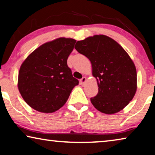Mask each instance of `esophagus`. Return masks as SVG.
Returning a JSON list of instances; mask_svg holds the SVG:
<instances>
[{"label": "esophagus", "mask_w": 155, "mask_h": 155, "mask_svg": "<svg viewBox=\"0 0 155 155\" xmlns=\"http://www.w3.org/2000/svg\"><path fill=\"white\" fill-rule=\"evenodd\" d=\"M86 81V77H83L80 80V83L81 85H84V84H85Z\"/></svg>", "instance_id": "esophagus-1"}]
</instances>
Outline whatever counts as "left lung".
<instances>
[{"mask_svg":"<svg viewBox=\"0 0 155 155\" xmlns=\"http://www.w3.org/2000/svg\"><path fill=\"white\" fill-rule=\"evenodd\" d=\"M74 48L90 59L96 78L98 94L90 101L99 111L114 114L121 111L137 90V71L124 49L112 38L96 35L78 41Z\"/></svg>","mask_w":155,"mask_h":155,"instance_id":"left-lung-1","label":"left lung"}]
</instances>
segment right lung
Wrapping results in <instances>:
<instances>
[{"label": "right lung", "mask_w": 155, "mask_h": 155, "mask_svg": "<svg viewBox=\"0 0 155 155\" xmlns=\"http://www.w3.org/2000/svg\"><path fill=\"white\" fill-rule=\"evenodd\" d=\"M76 40L60 38L38 47L21 65L18 87L24 101L41 113L57 111L78 85L67 59Z\"/></svg>", "instance_id": "right-lung-1"}]
</instances>
